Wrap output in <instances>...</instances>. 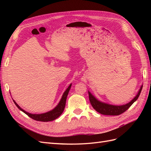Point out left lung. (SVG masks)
Wrapping results in <instances>:
<instances>
[{
  "instance_id": "left-lung-1",
  "label": "left lung",
  "mask_w": 151,
  "mask_h": 151,
  "mask_svg": "<svg viewBox=\"0 0 151 151\" xmlns=\"http://www.w3.org/2000/svg\"><path fill=\"white\" fill-rule=\"evenodd\" d=\"M142 88L143 85H142V86L140 87V89H139L138 92H137V95H136V97L130 102H129V103H127L123 105H112L101 102L100 101H99L97 98L94 97V96L88 91L89 101H90V103L93 108L97 112H99V113L106 115H119L123 114L125 111H127L128 109L132 106L134 102L137 101V99H138L140 95L141 91H142Z\"/></svg>"
}]
</instances>
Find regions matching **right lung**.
I'll list each match as a JSON object with an SVG mask.
<instances>
[{"label": "right lung", "mask_w": 151, "mask_h": 151, "mask_svg": "<svg viewBox=\"0 0 151 151\" xmlns=\"http://www.w3.org/2000/svg\"><path fill=\"white\" fill-rule=\"evenodd\" d=\"M71 85H72V84H70L69 86V87L67 88L66 90L64 91L62 97V98H61L60 101L59 102V103L56 106L54 109H52V110L45 112V113H43V114H33L28 113V112L24 110L23 109H22L20 106H19L17 103H16V102L14 100H13V101H14L15 104L16 105V106H17L19 109V110L22 111H23L25 114H27L28 116H29L30 118L36 120V121H43V122L51 121L56 119H57L59 116H60L61 114L63 113L64 108H65V106L67 97V95H68L69 91L70 90V87H71Z\"/></svg>", "instance_id": "add662e5"}]
</instances>
